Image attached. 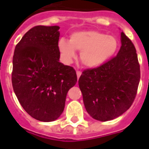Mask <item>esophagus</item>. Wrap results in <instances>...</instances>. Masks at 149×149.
I'll return each mask as SVG.
<instances>
[{
    "instance_id": "obj_1",
    "label": "esophagus",
    "mask_w": 149,
    "mask_h": 149,
    "mask_svg": "<svg viewBox=\"0 0 149 149\" xmlns=\"http://www.w3.org/2000/svg\"><path fill=\"white\" fill-rule=\"evenodd\" d=\"M81 71H77V78H79L81 77Z\"/></svg>"
}]
</instances>
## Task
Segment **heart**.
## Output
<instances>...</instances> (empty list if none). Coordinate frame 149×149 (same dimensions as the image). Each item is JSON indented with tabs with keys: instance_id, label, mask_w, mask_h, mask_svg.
<instances>
[{
	"instance_id": "1",
	"label": "heart",
	"mask_w": 149,
	"mask_h": 149,
	"mask_svg": "<svg viewBox=\"0 0 149 149\" xmlns=\"http://www.w3.org/2000/svg\"><path fill=\"white\" fill-rule=\"evenodd\" d=\"M118 40L113 36L98 31H80L71 34L69 40H59L58 49L65 61H71L80 51L81 63L88 68L104 65L115 54Z\"/></svg>"
}]
</instances>
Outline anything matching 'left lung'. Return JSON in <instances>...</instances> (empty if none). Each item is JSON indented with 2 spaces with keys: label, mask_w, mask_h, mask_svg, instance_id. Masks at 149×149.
I'll return each mask as SVG.
<instances>
[{
  "label": "left lung",
  "mask_w": 149,
  "mask_h": 149,
  "mask_svg": "<svg viewBox=\"0 0 149 149\" xmlns=\"http://www.w3.org/2000/svg\"><path fill=\"white\" fill-rule=\"evenodd\" d=\"M117 55L104 65L83 71L78 81L84 107L95 120L108 121L131 107L141 78L133 43L123 32Z\"/></svg>",
  "instance_id": "8db88e82"
}]
</instances>
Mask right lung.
<instances>
[{"mask_svg":"<svg viewBox=\"0 0 149 149\" xmlns=\"http://www.w3.org/2000/svg\"><path fill=\"white\" fill-rule=\"evenodd\" d=\"M59 26L37 25L24 34L14 50L12 84L19 102L40 121H53L64 111L68 91L77 77L59 62Z\"/></svg>","mask_w":149,"mask_h":149,"instance_id":"right-lung-1","label":"right lung"}]
</instances>
